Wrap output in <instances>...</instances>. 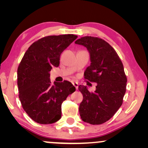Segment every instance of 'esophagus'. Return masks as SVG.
Masks as SVG:
<instances>
[{
	"instance_id": "1",
	"label": "esophagus",
	"mask_w": 148,
	"mask_h": 148,
	"mask_svg": "<svg viewBox=\"0 0 148 148\" xmlns=\"http://www.w3.org/2000/svg\"><path fill=\"white\" fill-rule=\"evenodd\" d=\"M73 86L75 87V88H76V90H77L78 89V84L77 82H73Z\"/></svg>"
}]
</instances>
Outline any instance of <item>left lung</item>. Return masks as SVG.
I'll return each instance as SVG.
<instances>
[{
  "instance_id": "obj_1",
  "label": "left lung",
  "mask_w": 148,
  "mask_h": 148,
  "mask_svg": "<svg viewBox=\"0 0 148 148\" xmlns=\"http://www.w3.org/2000/svg\"><path fill=\"white\" fill-rule=\"evenodd\" d=\"M75 44L84 46L90 54L91 64L85 71L84 78L97 83L95 92H90L85 86H79L83 95L80 116L91 125L102 124L123 104L127 82L123 62L114 48L101 38L84 36Z\"/></svg>"
}]
</instances>
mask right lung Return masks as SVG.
<instances>
[{"mask_svg":"<svg viewBox=\"0 0 148 148\" xmlns=\"http://www.w3.org/2000/svg\"><path fill=\"white\" fill-rule=\"evenodd\" d=\"M77 36H48L34 42L17 69L19 98L23 110L40 124H52L61 118V105L75 88L67 81L52 85L50 73L60 63L62 52Z\"/></svg>","mask_w":148,"mask_h":148,"instance_id":"1","label":"right lung"}]
</instances>
